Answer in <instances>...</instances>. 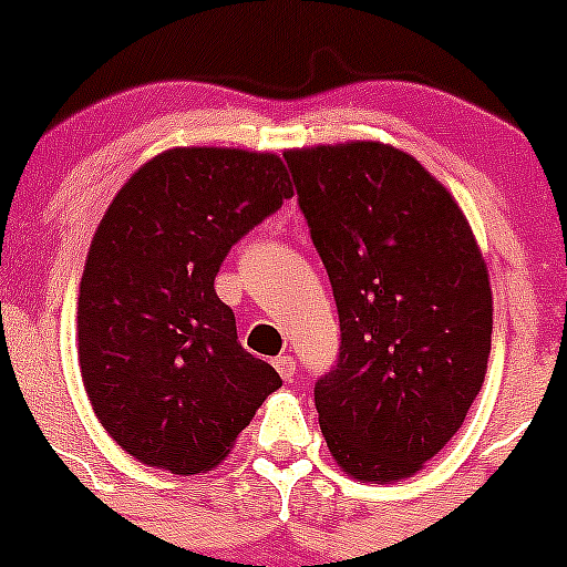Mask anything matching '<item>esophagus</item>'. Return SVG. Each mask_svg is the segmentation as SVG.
Returning a JSON list of instances; mask_svg holds the SVG:
<instances>
[{"label":"esophagus","instance_id":"1","mask_svg":"<svg viewBox=\"0 0 567 567\" xmlns=\"http://www.w3.org/2000/svg\"><path fill=\"white\" fill-rule=\"evenodd\" d=\"M274 368H277V373L282 375L285 381H290L296 373V359L293 357H277L274 359Z\"/></svg>","mask_w":567,"mask_h":567}]
</instances>
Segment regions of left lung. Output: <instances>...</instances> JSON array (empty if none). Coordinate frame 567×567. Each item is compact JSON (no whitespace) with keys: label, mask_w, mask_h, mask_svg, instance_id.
<instances>
[{"label":"left lung","mask_w":567,"mask_h":567,"mask_svg":"<svg viewBox=\"0 0 567 567\" xmlns=\"http://www.w3.org/2000/svg\"><path fill=\"white\" fill-rule=\"evenodd\" d=\"M340 316L316 384L331 458L362 483L411 477L458 433L485 381L488 268L453 194L384 142L285 151Z\"/></svg>","instance_id":"left-lung-1"}]
</instances>
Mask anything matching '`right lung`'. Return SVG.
<instances>
[{"label":"right lung","instance_id":"1","mask_svg":"<svg viewBox=\"0 0 567 567\" xmlns=\"http://www.w3.org/2000/svg\"><path fill=\"white\" fill-rule=\"evenodd\" d=\"M288 197L282 158L241 147H173L114 194L79 285V368L104 431L136 461L210 472L282 386L241 348L214 279Z\"/></svg>","mask_w":567,"mask_h":567}]
</instances>
